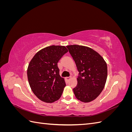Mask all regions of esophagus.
<instances>
[{
	"instance_id": "34e87169",
	"label": "esophagus",
	"mask_w": 132,
	"mask_h": 132,
	"mask_svg": "<svg viewBox=\"0 0 132 132\" xmlns=\"http://www.w3.org/2000/svg\"><path fill=\"white\" fill-rule=\"evenodd\" d=\"M67 80H69L71 79V77H66L65 78Z\"/></svg>"
}]
</instances>
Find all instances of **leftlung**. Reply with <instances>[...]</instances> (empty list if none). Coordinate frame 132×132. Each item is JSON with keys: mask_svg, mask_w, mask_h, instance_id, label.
Instances as JSON below:
<instances>
[{"mask_svg": "<svg viewBox=\"0 0 132 132\" xmlns=\"http://www.w3.org/2000/svg\"><path fill=\"white\" fill-rule=\"evenodd\" d=\"M77 65L79 76L73 89L76 98L83 102L96 98L104 88L107 66L101 55L88 47L77 45L66 46Z\"/></svg>", "mask_w": 132, "mask_h": 132, "instance_id": "left-lung-1", "label": "left lung"}]
</instances>
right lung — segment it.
Masks as SVG:
<instances>
[{
  "mask_svg": "<svg viewBox=\"0 0 132 132\" xmlns=\"http://www.w3.org/2000/svg\"><path fill=\"white\" fill-rule=\"evenodd\" d=\"M68 50L65 46H50L36 53L27 68L28 81L40 100L52 103L61 97L66 84L59 75L57 63Z\"/></svg>",
  "mask_w": 132,
  "mask_h": 132,
  "instance_id": "obj_1",
  "label": "right lung"
}]
</instances>
